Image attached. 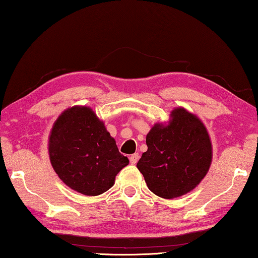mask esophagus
Here are the masks:
<instances>
[{"mask_svg": "<svg viewBox=\"0 0 258 258\" xmlns=\"http://www.w3.org/2000/svg\"><path fill=\"white\" fill-rule=\"evenodd\" d=\"M139 158H140V156H139V154H133L132 156L130 157V163L132 164V165H135L138 163V160H139Z\"/></svg>", "mask_w": 258, "mask_h": 258, "instance_id": "obj_1", "label": "esophagus"}]
</instances>
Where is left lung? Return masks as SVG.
<instances>
[{
    "mask_svg": "<svg viewBox=\"0 0 258 258\" xmlns=\"http://www.w3.org/2000/svg\"><path fill=\"white\" fill-rule=\"evenodd\" d=\"M148 150L137 167L149 190L173 199L195 189L212 163V145L202 120L185 109L172 111L167 126L156 124L147 135Z\"/></svg>",
    "mask_w": 258,
    "mask_h": 258,
    "instance_id": "obj_1",
    "label": "left lung"
}]
</instances>
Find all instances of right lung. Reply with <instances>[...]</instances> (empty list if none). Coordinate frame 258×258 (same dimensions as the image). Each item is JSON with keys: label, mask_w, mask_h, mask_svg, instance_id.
Masks as SVG:
<instances>
[{"label": "right lung", "mask_w": 258, "mask_h": 258, "mask_svg": "<svg viewBox=\"0 0 258 258\" xmlns=\"http://www.w3.org/2000/svg\"><path fill=\"white\" fill-rule=\"evenodd\" d=\"M51 164L62 182L85 196L112 186L128 158L121 155L92 109L73 107L61 113L50 135Z\"/></svg>", "instance_id": "1"}]
</instances>
